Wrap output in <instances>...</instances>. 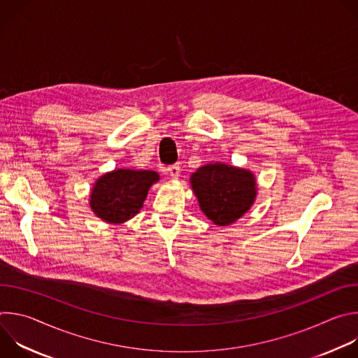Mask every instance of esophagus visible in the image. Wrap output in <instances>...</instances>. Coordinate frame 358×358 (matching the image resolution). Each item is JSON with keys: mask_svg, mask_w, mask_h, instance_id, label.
I'll return each instance as SVG.
<instances>
[{"mask_svg": "<svg viewBox=\"0 0 358 358\" xmlns=\"http://www.w3.org/2000/svg\"><path fill=\"white\" fill-rule=\"evenodd\" d=\"M180 171H181V169H180L178 164L170 166V167L167 169V174H169L171 178H178V177H180Z\"/></svg>", "mask_w": 358, "mask_h": 358, "instance_id": "1", "label": "esophagus"}]
</instances>
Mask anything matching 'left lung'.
Instances as JSON below:
<instances>
[{
    "label": "left lung",
    "mask_w": 358,
    "mask_h": 358,
    "mask_svg": "<svg viewBox=\"0 0 358 358\" xmlns=\"http://www.w3.org/2000/svg\"><path fill=\"white\" fill-rule=\"evenodd\" d=\"M189 184L201 211L217 227L242 218L258 195L257 177L250 170L221 162L199 167L191 174Z\"/></svg>",
    "instance_id": "1"
}]
</instances>
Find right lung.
I'll return each mask as SVG.
<instances>
[{"label":"right lung","mask_w":358,"mask_h":358,"mask_svg":"<svg viewBox=\"0 0 358 358\" xmlns=\"http://www.w3.org/2000/svg\"><path fill=\"white\" fill-rule=\"evenodd\" d=\"M157 181L160 176L156 171L115 169L94 181L89 207L103 222L122 225L140 213L150 187Z\"/></svg>","instance_id":"right-lung-1"}]
</instances>
